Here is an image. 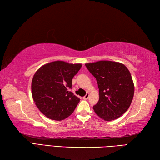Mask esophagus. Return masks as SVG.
I'll use <instances>...</instances> for the list:
<instances>
[{"mask_svg": "<svg viewBox=\"0 0 160 160\" xmlns=\"http://www.w3.org/2000/svg\"><path fill=\"white\" fill-rule=\"evenodd\" d=\"M89 93H87V94L85 95V96L83 97V99L84 100H87L88 98H89Z\"/></svg>", "mask_w": 160, "mask_h": 160, "instance_id": "1", "label": "esophagus"}]
</instances>
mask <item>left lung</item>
<instances>
[{
  "instance_id": "8db88e82",
  "label": "left lung",
  "mask_w": 160,
  "mask_h": 160,
  "mask_svg": "<svg viewBox=\"0 0 160 160\" xmlns=\"http://www.w3.org/2000/svg\"><path fill=\"white\" fill-rule=\"evenodd\" d=\"M96 78L99 101L93 106L97 115L105 121L120 118L130 107L134 95V83L124 64L100 60L85 64Z\"/></svg>"
}]
</instances>
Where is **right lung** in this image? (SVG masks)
<instances>
[{"mask_svg":"<svg viewBox=\"0 0 160 160\" xmlns=\"http://www.w3.org/2000/svg\"><path fill=\"white\" fill-rule=\"evenodd\" d=\"M81 67L80 63L57 60L44 64L36 71L32 82L33 100L47 118L60 121L73 113L80 99L69 89Z\"/></svg>","mask_w":160,"mask_h":160,"instance_id":"right-lung-1","label":"right lung"}]
</instances>
